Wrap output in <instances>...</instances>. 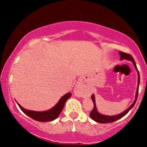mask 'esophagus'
I'll return each instance as SVG.
<instances>
[{
	"label": "esophagus",
	"instance_id": "1",
	"mask_svg": "<svg viewBox=\"0 0 147 147\" xmlns=\"http://www.w3.org/2000/svg\"><path fill=\"white\" fill-rule=\"evenodd\" d=\"M74 92H75V94L77 96H82L84 94V90L82 88V87L80 85V84H78V85L76 86Z\"/></svg>",
	"mask_w": 147,
	"mask_h": 147
}]
</instances>
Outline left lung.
I'll use <instances>...</instances> for the list:
<instances>
[{
  "label": "left lung",
  "mask_w": 147,
  "mask_h": 147,
  "mask_svg": "<svg viewBox=\"0 0 147 147\" xmlns=\"http://www.w3.org/2000/svg\"><path fill=\"white\" fill-rule=\"evenodd\" d=\"M119 53H120V59H128V60H130V61H131L132 63H133L134 67H135L136 70L138 71V81L137 91H136V98H135V100H134V102H133V104H132V105L130 106L127 110H125V111L123 112L121 114H118V115L110 116L102 115V114H100V113H98L97 110H96V107L95 98H94V96L93 95V94H92V101H93V103H94V108H93V109L92 110L91 112L90 113V117L92 118V120H95L96 122H99V123H110V122H113L114 121H116V120L120 119V118H122L123 116H125L128 112L130 111V109H131L132 107H133V106H134V104H135V103H136V100H137L138 94V88H139V84H140V74H139V72H138V70L137 69V67H136L135 61H134V58L132 57L131 55H130V54L124 53V52H122V51H120Z\"/></svg>",
  "instance_id": "8db88e82"
}]
</instances>
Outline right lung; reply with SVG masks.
Returning <instances> with one entry per match:
<instances>
[{
	"mask_svg": "<svg viewBox=\"0 0 147 147\" xmlns=\"http://www.w3.org/2000/svg\"><path fill=\"white\" fill-rule=\"evenodd\" d=\"M71 94L69 92L65 95H64L63 97H61L58 103L54 106L51 110H48L45 112H35L31 111V110H26L23 108L20 104H18V106L21 108V110L23 111L25 114H27L30 118H33L35 120L39 122H49L52 120H55L57 118L61 113V110H63L64 104H65L66 100L68 98L71 97Z\"/></svg>",
	"mask_w": 147,
	"mask_h": 147,
	"instance_id": "right-lung-1",
	"label": "right lung"
}]
</instances>
